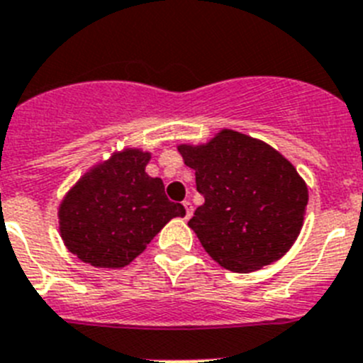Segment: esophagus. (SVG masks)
<instances>
[{"instance_id":"1","label":"esophagus","mask_w":363,"mask_h":363,"mask_svg":"<svg viewBox=\"0 0 363 363\" xmlns=\"http://www.w3.org/2000/svg\"><path fill=\"white\" fill-rule=\"evenodd\" d=\"M182 206L186 208V219H190L191 213H194V206H191V203L190 201H184V203H182Z\"/></svg>"}]
</instances>
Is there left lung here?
I'll return each instance as SVG.
<instances>
[{"label": "left lung", "instance_id": "left-lung-1", "mask_svg": "<svg viewBox=\"0 0 363 363\" xmlns=\"http://www.w3.org/2000/svg\"><path fill=\"white\" fill-rule=\"evenodd\" d=\"M177 150L204 197L188 226L213 261L247 274L291 250L308 203L307 184L291 160L234 129Z\"/></svg>", "mask_w": 363, "mask_h": 363}]
</instances>
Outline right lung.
Instances as JSON below:
<instances>
[{"label":"right lung","mask_w":363,"mask_h":363,"mask_svg":"<svg viewBox=\"0 0 363 363\" xmlns=\"http://www.w3.org/2000/svg\"><path fill=\"white\" fill-rule=\"evenodd\" d=\"M150 151L124 147L94 164L65 194L58 208L60 235L71 254L96 269H122L140 256L182 204L150 177Z\"/></svg>","instance_id":"add662e5"}]
</instances>
